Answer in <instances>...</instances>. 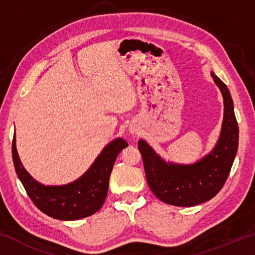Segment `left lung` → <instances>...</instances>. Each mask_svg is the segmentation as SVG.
Returning <instances> with one entry per match:
<instances>
[{"label":"left lung","instance_id":"1","mask_svg":"<svg viewBox=\"0 0 255 255\" xmlns=\"http://www.w3.org/2000/svg\"><path fill=\"white\" fill-rule=\"evenodd\" d=\"M224 98L221 137L213 152L192 165L165 163L145 140L138 141L146 180L159 200L169 205L191 207L214 198L230 174L239 146V126L226 84L211 74Z\"/></svg>","mask_w":255,"mask_h":255}]
</instances>
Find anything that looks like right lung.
<instances>
[{
    "label": "right lung",
    "mask_w": 255,
    "mask_h": 255,
    "mask_svg": "<svg viewBox=\"0 0 255 255\" xmlns=\"http://www.w3.org/2000/svg\"><path fill=\"white\" fill-rule=\"evenodd\" d=\"M127 146V141L122 138L111 141L84 175L75 182L59 187L42 185L25 171L16 152L15 135L12 140V157L16 174L37 208L49 217L60 221H75L100 210L105 204L116 158Z\"/></svg>",
    "instance_id": "1"
}]
</instances>
